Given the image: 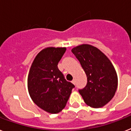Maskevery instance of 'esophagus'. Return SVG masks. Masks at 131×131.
<instances>
[{"label": "esophagus", "mask_w": 131, "mask_h": 131, "mask_svg": "<svg viewBox=\"0 0 131 131\" xmlns=\"http://www.w3.org/2000/svg\"><path fill=\"white\" fill-rule=\"evenodd\" d=\"M72 84H75L76 81H75V80H74H74H72Z\"/></svg>", "instance_id": "esophagus-1"}]
</instances>
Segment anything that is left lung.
Segmentation results:
<instances>
[{"instance_id":"obj_1","label":"left lung","mask_w":131,"mask_h":131,"mask_svg":"<svg viewBox=\"0 0 131 131\" xmlns=\"http://www.w3.org/2000/svg\"><path fill=\"white\" fill-rule=\"evenodd\" d=\"M86 73L87 83L79 92L84 103L93 108L106 105L115 95L118 78L113 64L99 49L81 45L71 50Z\"/></svg>"}]
</instances>
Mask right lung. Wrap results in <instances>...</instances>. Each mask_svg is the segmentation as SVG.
Wrapping results in <instances>:
<instances>
[{
	"label": "right lung",
	"instance_id": "right-lung-1",
	"mask_svg": "<svg viewBox=\"0 0 131 131\" xmlns=\"http://www.w3.org/2000/svg\"><path fill=\"white\" fill-rule=\"evenodd\" d=\"M65 47H48L36 56L28 76V90L40 108L57 114L65 107L74 85L68 82L58 68Z\"/></svg>",
	"mask_w": 131,
	"mask_h": 131
}]
</instances>
